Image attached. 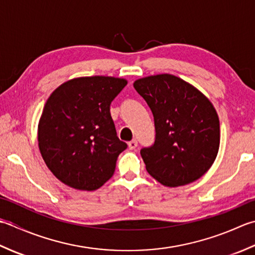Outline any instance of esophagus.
<instances>
[{
    "instance_id": "34e87169",
    "label": "esophagus",
    "mask_w": 255,
    "mask_h": 255,
    "mask_svg": "<svg viewBox=\"0 0 255 255\" xmlns=\"http://www.w3.org/2000/svg\"><path fill=\"white\" fill-rule=\"evenodd\" d=\"M136 146H137V141L136 139H132V141H129L128 142V148L129 149H134V148H136Z\"/></svg>"
}]
</instances>
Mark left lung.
<instances>
[{
  "mask_svg": "<svg viewBox=\"0 0 255 255\" xmlns=\"http://www.w3.org/2000/svg\"><path fill=\"white\" fill-rule=\"evenodd\" d=\"M154 117L155 141L141 149L147 173L168 187L200 178L220 144L219 118L211 102L180 78L164 74L133 84Z\"/></svg>",
  "mask_w": 255,
  "mask_h": 255,
  "instance_id": "1",
  "label": "left lung"
}]
</instances>
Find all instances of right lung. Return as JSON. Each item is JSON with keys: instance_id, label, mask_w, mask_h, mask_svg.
Instances as JSON below:
<instances>
[{"instance_id": "1", "label": "right lung", "mask_w": 255, "mask_h": 255, "mask_svg": "<svg viewBox=\"0 0 255 255\" xmlns=\"http://www.w3.org/2000/svg\"><path fill=\"white\" fill-rule=\"evenodd\" d=\"M127 84L113 77L77 78L57 88L46 101L38 146L61 183L96 190L112 177L128 144L118 137L110 105Z\"/></svg>"}]
</instances>
